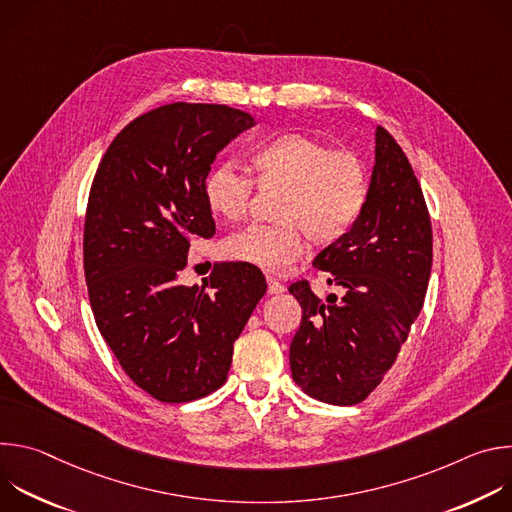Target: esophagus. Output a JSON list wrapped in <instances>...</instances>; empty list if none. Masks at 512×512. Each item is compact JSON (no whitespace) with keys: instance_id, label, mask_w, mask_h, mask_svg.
Segmentation results:
<instances>
[{"instance_id":"obj_1","label":"esophagus","mask_w":512,"mask_h":512,"mask_svg":"<svg viewBox=\"0 0 512 512\" xmlns=\"http://www.w3.org/2000/svg\"><path fill=\"white\" fill-rule=\"evenodd\" d=\"M283 291H285V287L279 281H275L273 277H267V294L275 296V294H283Z\"/></svg>"}]
</instances>
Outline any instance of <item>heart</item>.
Listing matches in <instances>:
<instances>
[{
  "mask_svg": "<svg viewBox=\"0 0 512 512\" xmlns=\"http://www.w3.org/2000/svg\"><path fill=\"white\" fill-rule=\"evenodd\" d=\"M249 166L261 190H281L273 210L279 225H253L231 235L223 251L233 261L273 275L302 257L304 234L320 247L342 239L369 200L367 164L304 133L259 143L249 154ZM202 196L214 216L239 223L249 208L251 182L231 166H216L202 182Z\"/></svg>",
  "mask_w": 512,
  "mask_h": 512,
  "instance_id": "1",
  "label": "heart"
}]
</instances>
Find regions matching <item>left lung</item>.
Masks as SVG:
<instances>
[{"label": "left lung", "instance_id": "left-lung-1", "mask_svg": "<svg viewBox=\"0 0 512 512\" xmlns=\"http://www.w3.org/2000/svg\"><path fill=\"white\" fill-rule=\"evenodd\" d=\"M314 267L346 294L322 304L308 281L289 285L302 324L291 377L310 397L356 405L383 381L419 316L431 275V223L421 186L393 135L375 127L369 200L354 227Z\"/></svg>", "mask_w": 512, "mask_h": 512}]
</instances>
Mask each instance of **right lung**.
I'll return each instance as SVG.
<instances>
[{"instance_id": "obj_1", "label": "right lung", "mask_w": 512, "mask_h": 512, "mask_svg": "<svg viewBox=\"0 0 512 512\" xmlns=\"http://www.w3.org/2000/svg\"><path fill=\"white\" fill-rule=\"evenodd\" d=\"M227 105L172 103L133 119L109 145L85 218V277L101 336L129 379L164 403L227 381L233 344L265 296L247 263L182 285L190 239L214 235L202 182L216 154L253 127Z\"/></svg>"}]
</instances>
